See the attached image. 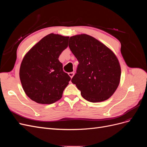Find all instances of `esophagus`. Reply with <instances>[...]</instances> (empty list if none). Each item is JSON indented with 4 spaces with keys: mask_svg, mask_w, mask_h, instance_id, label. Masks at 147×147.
<instances>
[{
    "mask_svg": "<svg viewBox=\"0 0 147 147\" xmlns=\"http://www.w3.org/2000/svg\"><path fill=\"white\" fill-rule=\"evenodd\" d=\"M68 74H69V75L70 77L71 78H72L74 77V72H69Z\"/></svg>",
    "mask_w": 147,
    "mask_h": 147,
    "instance_id": "1",
    "label": "esophagus"
}]
</instances>
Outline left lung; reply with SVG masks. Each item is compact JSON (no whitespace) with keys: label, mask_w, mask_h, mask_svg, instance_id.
Segmentation results:
<instances>
[{"label":"left lung","mask_w":147,"mask_h":147,"mask_svg":"<svg viewBox=\"0 0 147 147\" xmlns=\"http://www.w3.org/2000/svg\"><path fill=\"white\" fill-rule=\"evenodd\" d=\"M69 47L79 62L72 79L84 99L91 102L107 100L117 90L121 67L115 53L104 43L82 34L69 38Z\"/></svg>","instance_id":"8db88e82"}]
</instances>
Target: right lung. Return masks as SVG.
<instances>
[{
  "mask_svg": "<svg viewBox=\"0 0 147 147\" xmlns=\"http://www.w3.org/2000/svg\"><path fill=\"white\" fill-rule=\"evenodd\" d=\"M69 37L50 34L25 55L20 69L22 87L29 98L42 104H51L63 96L70 77L64 72L58 58L68 47Z\"/></svg>",
  "mask_w": 147,
  "mask_h": 147,
  "instance_id": "add662e5",
  "label": "right lung"
}]
</instances>
